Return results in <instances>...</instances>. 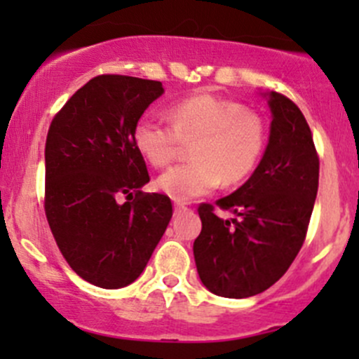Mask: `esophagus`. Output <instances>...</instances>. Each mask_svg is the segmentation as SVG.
Instances as JSON below:
<instances>
[{"instance_id": "esophagus-1", "label": "esophagus", "mask_w": 359, "mask_h": 359, "mask_svg": "<svg viewBox=\"0 0 359 359\" xmlns=\"http://www.w3.org/2000/svg\"><path fill=\"white\" fill-rule=\"evenodd\" d=\"M173 206H175V213H182V212H186V210H187V206L184 205V203H179V201H177Z\"/></svg>"}]
</instances>
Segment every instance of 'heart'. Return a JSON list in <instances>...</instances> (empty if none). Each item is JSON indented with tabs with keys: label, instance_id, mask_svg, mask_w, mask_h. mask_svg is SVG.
Returning <instances> with one entry per match:
<instances>
[{
	"label": "heart",
	"instance_id": "1",
	"mask_svg": "<svg viewBox=\"0 0 359 359\" xmlns=\"http://www.w3.org/2000/svg\"><path fill=\"white\" fill-rule=\"evenodd\" d=\"M172 125L142 119L133 140L137 149L156 168L170 165L191 146L193 161L166 170L158 187L177 201H191L224 186H234L255 170L267 147L262 116L243 104L215 95H194L168 109Z\"/></svg>",
	"mask_w": 359,
	"mask_h": 359
}]
</instances>
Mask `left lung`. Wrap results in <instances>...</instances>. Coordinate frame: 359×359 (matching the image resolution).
Listing matches in <instances>:
<instances>
[{"label": "left lung", "mask_w": 359, "mask_h": 359, "mask_svg": "<svg viewBox=\"0 0 359 359\" xmlns=\"http://www.w3.org/2000/svg\"><path fill=\"white\" fill-rule=\"evenodd\" d=\"M269 144L247 182L217 200L233 211L224 221L201 203L194 260L203 285L227 299L262 293L288 271L302 248L318 193L320 158L313 133L288 97L269 93Z\"/></svg>", "instance_id": "8db88e82"}]
</instances>
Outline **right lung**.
<instances>
[{
    "label": "right lung",
    "mask_w": 359,
    "mask_h": 359,
    "mask_svg": "<svg viewBox=\"0 0 359 359\" xmlns=\"http://www.w3.org/2000/svg\"><path fill=\"white\" fill-rule=\"evenodd\" d=\"M161 93L153 79L100 74L50 125L46 220L71 269L95 287L133 283L172 219L166 194L140 191L149 173L133 140L140 116Z\"/></svg>",
    "instance_id": "add662e5"
}]
</instances>
